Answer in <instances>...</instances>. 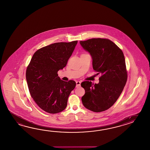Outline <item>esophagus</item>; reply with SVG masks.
Returning a JSON list of instances; mask_svg holds the SVG:
<instances>
[{
    "mask_svg": "<svg viewBox=\"0 0 150 150\" xmlns=\"http://www.w3.org/2000/svg\"><path fill=\"white\" fill-rule=\"evenodd\" d=\"M76 87H80L81 85V82L80 81H76Z\"/></svg>",
    "mask_w": 150,
    "mask_h": 150,
    "instance_id": "obj_1",
    "label": "esophagus"
}]
</instances>
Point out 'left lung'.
<instances>
[{
    "label": "left lung",
    "instance_id": "1",
    "mask_svg": "<svg viewBox=\"0 0 150 150\" xmlns=\"http://www.w3.org/2000/svg\"><path fill=\"white\" fill-rule=\"evenodd\" d=\"M80 43L92 57L93 70L97 75H100L98 84L88 81L81 83L85 90L82 103L93 112L105 111L116 102L127 83V72L123 53L108 39L93 38Z\"/></svg>",
    "mask_w": 150,
    "mask_h": 150
}]
</instances>
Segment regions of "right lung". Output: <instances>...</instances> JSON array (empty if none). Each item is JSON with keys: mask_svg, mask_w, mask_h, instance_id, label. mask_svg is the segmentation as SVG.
Returning <instances> with one entry per match:
<instances>
[{"mask_svg": "<svg viewBox=\"0 0 150 150\" xmlns=\"http://www.w3.org/2000/svg\"><path fill=\"white\" fill-rule=\"evenodd\" d=\"M77 43L57 42L36 51L26 72L30 96L41 109L50 113L62 111L67 107L70 93L76 86L73 80L63 81L57 71L67 65Z\"/></svg>", "mask_w": 150, "mask_h": 150, "instance_id": "obj_1", "label": "right lung"}]
</instances>
